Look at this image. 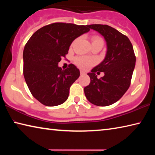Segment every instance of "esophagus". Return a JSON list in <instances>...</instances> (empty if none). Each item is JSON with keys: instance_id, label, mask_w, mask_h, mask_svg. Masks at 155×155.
I'll return each mask as SVG.
<instances>
[{"instance_id": "1", "label": "esophagus", "mask_w": 155, "mask_h": 155, "mask_svg": "<svg viewBox=\"0 0 155 155\" xmlns=\"http://www.w3.org/2000/svg\"><path fill=\"white\" fill-rule=\"evenodd\" d=\"M86 73L84 72V71H83V70H81V75H84V74H85Z\"/></svg>"}]
</instances>
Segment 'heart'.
Masks as SVG:
<instances>
[{
  "label": "heart",
  "instance_id": "obj_1",
  "mask_svg": "<svg viewBox=\"0 0 155 155\" xmlns=\"http://www.w3.org/2000/svg\"><path fill=\"white\" fill-rule=\"evenodd\" d=\"M93 41H103L101 38H98V37H95V38H93L92 42ZM75 63L78 66H79L81 68H83V69H87L91 65L94 64L95 63V60L92 58H90V57H77L75 59Z\"/></svg>",
  "mask_w": 155,
  "mask_h": 155
}]
</instances>
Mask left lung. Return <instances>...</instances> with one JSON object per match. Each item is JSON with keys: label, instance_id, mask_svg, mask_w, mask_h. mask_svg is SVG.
Returning <instances> with one entry per match:
<instances>
[{"label": "left lung", "instance_id": "obj_1", "mask_svg": "<svg viewBox=\"0 0 155 155\" xmlns=\"http://www.w3.org/2000/svg\"><path fill=\"white\" fill-rule=\"evenodd\" d=\"M87 27L103 36L107 44L105 57L91 72L90 85L84 88L86 98L97 106H109L122 98L129 87L136 58L132 44L127 36L108 25H91ZM103 71L98 79L95 72Z\"/></svg>", "mask_w": 155, "mask_h": 155}]
</instances>
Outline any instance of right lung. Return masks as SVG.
Instances as JSON below:
<instances>
[{
	"label": "right lung",
	"mask_w": 155,
	"mask_h": 155,
	"mask_svg": "<svg viewBox=\"0 0 155 155\" xmlns=\"http://www.w3.org/2000/svg\"><path fill=\"white\" fill-rule=\"evenodd\" d=\"M90 30L87 25L52 23L38 29L26 44L23 74L31 93L41 104L54 107L66 101L80 71L74 64L62 70L58 64L72 41Z\"/></svg>",
	"instance_id": "obj_1"
}]
</instances>
